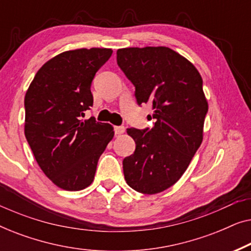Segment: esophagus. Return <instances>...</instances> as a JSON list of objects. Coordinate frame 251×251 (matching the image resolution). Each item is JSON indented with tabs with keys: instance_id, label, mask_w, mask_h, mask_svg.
Instances as JSON below:
<instances>
[{
	"instance_id": "obj_1",
	"label": "esophagus",
	"mask_w": 251,
	"mask_h": 251,
	"mask_svg": "<svg viewBox=\"0 0 251 251\" xmlns=\"http://www.w3.org/2000/svg\"><path fill=\"white\" fill-rule=\"evenodd\" d=\"M114 131L116 135H122V133L126 131V128L123 126H114Z\"/></svg>"
}]
</instances>
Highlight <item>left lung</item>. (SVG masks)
Wrapping results in <instances>:
<instances>
[{
	"label": "left lung",
	"mask_w": 251,
	"mask_h": 251,
	"mask_svg": "<svg viewBox=\"0 0 251 251\" xmlns=\"http://www.w3.org/2000/svg\"><path fill=\"white\" fill-rule=\"evenodd\" d=\"M116 61L135 85L139 106L153 105L152 128L126 130L136 150L123 160L126 184L144 194L176 183L202 143L208 112L202 77L186 58L166 47L125 48Z\"/></svg>",
	"instance_id": "8db88e82"
}]
</instances>
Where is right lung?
I'll use <instances>...</instances> for the list:
<instances>
[{
  "mask_svg": "<svg viewBox=\"0 0 251 251\" xmlns=\"http://www.w3.org/2000/svg\"><path fill=\"white\" fill-rule=\"evenodd\" d=\"M112 49L66 51L47 61L25 96V136L36 162L58 187L80 191L95 178L97 163L114 131L95 118L91 83Z\"/></svg>",
  "mask_w": 251,
  "mask_h": 251,
  "instance_id": "obj_1",
  "label": "right lung"
}]
</instances>
